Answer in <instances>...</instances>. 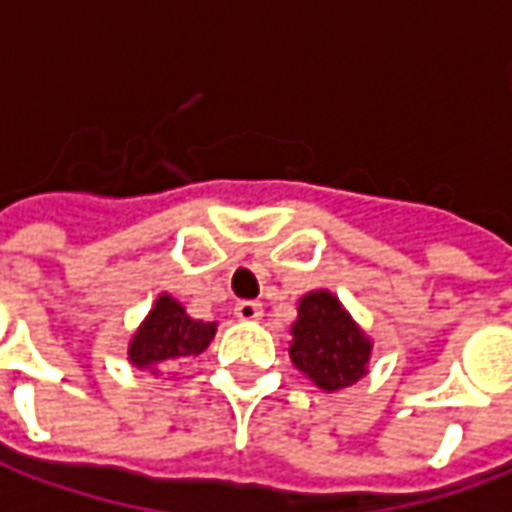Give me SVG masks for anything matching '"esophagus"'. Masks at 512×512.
Segmentation results:
<instances>
[{"mask_svg": "<svg viewBox=\"0 0 512 512\" xmlns=\"http://www.w3.org/2000/svg\"><path fill=\"white\" fill-rule=\"evenodd\" d=\"M235 316L241 318V321H257V318L263 316V305L260 302H238L235 305Z\"/></svg>", "mask_w": 512, "mask_h": 512, "instance_id": "esophagus-1", "label": "esophagus"}]
</instances>
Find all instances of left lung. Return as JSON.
Returning <instances> with one entry per match:
<instances>
[{"mask_svg": "<svg viewBox=\"0 0 512 512\" xmlns=\"http://www.w3.org/2000/svg\"><path fill=\"white\" fill-rule=\"evenodd\" d=\"M288 355L316 388L335 393L366 377L374 341L335 293L316 288L296 302Z\"/></svg>", "mask_w": 512, "mask_h": 512, "instance_id": "obj_1", "label": "left lung"}]
</instances>
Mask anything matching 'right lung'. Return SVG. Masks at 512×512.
<instances>
[{
  "instance_id": "1",
  "label": "right lung",
  "mask_w": 512,
  "mask_h": 512,
  "mask_svg": "<svg viewBox=\"0 0 512 512\" xmlns=\"http://www.w3.org/2000/svg\"><path fill=\"white\" fill-rule=\"evenodd\" d=\"M216 321H196L171 293H157L152 310L127 343V360L138 371L160 374V368H174L185 357L205 352L216 338Z\"/></svg>"
}]
</instances>
